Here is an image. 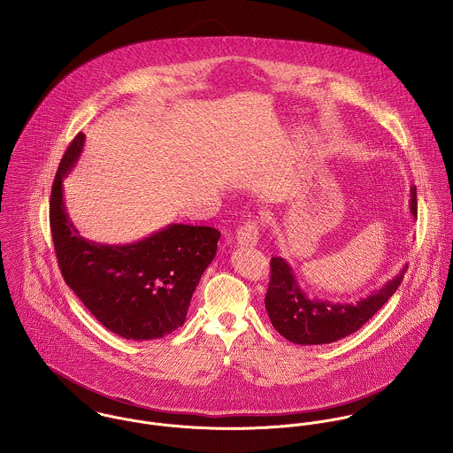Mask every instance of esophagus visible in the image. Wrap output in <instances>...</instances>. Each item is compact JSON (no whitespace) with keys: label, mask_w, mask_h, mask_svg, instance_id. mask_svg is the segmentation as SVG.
I'll list each match as a JSON object with an SVG mask.
<instances>
[{"label":"esophagus","mask_w":453,"mask_h":453,"mask_svg":"<svg viewBox=\"0 0 453 453\" xmlns=\"http://www.w3.org/2000/svg\"><path fill=\"white\" fill-rule=\"evenodd\" d=\"M259 239V225L258 221L255 219H250L246 221L239 232H237V244L241 248H253L258 244Z\"/></svg>","instance_id":"1"}]
</instances>
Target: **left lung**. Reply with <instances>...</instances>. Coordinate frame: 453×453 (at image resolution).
Segmentation results:
<instances>
[{"label": "left lung", "mask_w": 453, "mask_h": 453, "mask_svg": "<svg viewBox=\"0 0 453 453\" xmlns=\"http://www.w3.org/2000/svg\"><path fill=\"white\" fill-rule=\"evenodd\" d=\"M410 211L417 218V188H411ZM408 266L392 277L382 289L356 303H331L311 300L300 289L291 266L279 257L270 259V282L265 307L272 326L289 342L300 345L331 343L356 333L370 321L399 288Z\"/></svg>", "instance_id": "obj_1"}]
</instances>
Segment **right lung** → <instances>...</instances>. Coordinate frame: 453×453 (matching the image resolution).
<instances>
[{"label":"right lung","mask_w":453,"mask_h":453,"mask_svg":"<svg viewBox=\"0 0 453 453\" xmlns=\"http://www.w3.org/2000/svg\"><path fill=\"white\" fill-rule=\"evenodd\" d=\"M85 134L65 150L50 194V230L65 284L90 314L127 340L162 338L187 319L195 288L214 258L212 226L169 225L126 246L83 239L67 218L63 178L76 164Z\"/></svg>","instance_id":"right-lung-1"}]
</instances>
